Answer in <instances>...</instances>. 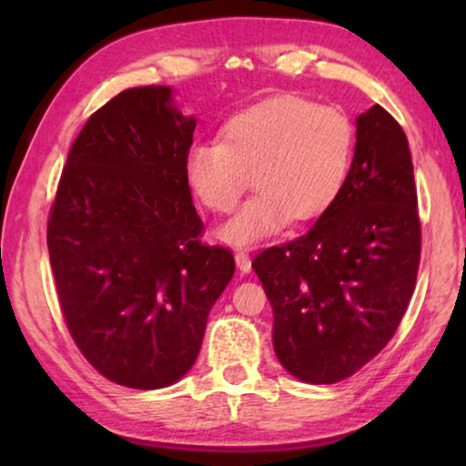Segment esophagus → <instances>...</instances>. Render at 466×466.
<instances>
[{
	"label": "esophagus",
	"instance_id": "34e87169",
	"mask_svg": "<svg viewBox=\"0 0 466 466\" xmlns=\"http://www.w3.org/2000/svg\"><path fill=\"white\" fill-rule=\"evenodd\" d=\"M234 261H236V267H238L242 273H248L250 271V257H248V252L236 250L234 252Z\"/></svg>",
	"mask_w": 466,
	"mask_h": 466
}]
</instances>
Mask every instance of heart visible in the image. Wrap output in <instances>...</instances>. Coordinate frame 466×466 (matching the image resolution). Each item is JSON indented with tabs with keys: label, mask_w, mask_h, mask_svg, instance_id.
Wrapping results in <instances>:
<instances>
[{
	"label": "heart",
	"mask_w": 466,
	"mask_h": 466,
	"mask_svg": "<svg viewBox=\"0 0 466 466\" xmlns=\"http://www.w3.org/2000/svg\"><path fill=\"white\" fill-rule=\"evenodd\" d=\"M353 125L335 106L298 96L257 102L224 123L219 141L187 152L185 177L209 211L230 214L252 177L257 188L218 236L248 247L291 222L320 216L350 175Z\"/></svg>",
	"instance_id": "b5f03b06"
}]
</instances>
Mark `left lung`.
Masks as SVG:
<instances>
[{
	"label": "left lung",
	"mask_w": 466,
	"mask_h": 466,
	"mask_svg": "<svg viewBox=\"0 0 466 466\" xmlns=\"http://www.w3.org/2000/svg\"><path fill=\"white\" fill-rule=\"evenodd\" d=\"M413 162L380 105L356 119V152L337 199L299 238L252 261L273 309V350L298 380L333 384L390 341L420 267Z\"/></svg>",
	"instance_id": "obj_1"
}]
</instances>
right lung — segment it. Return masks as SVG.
<instances>
[{
	"instance_id": "obj_1",
	"label": "right lung",
	"mask_w": 466,
	"mask_h": 466,
	"mask_svg": "<svg viewBox=\"0 0 466 466\" xmlns=\"http://www.w3.org/2000/svg\"><path fill=\"white\" fill-rule=\"evenodd\" d=\"M195 125L170 86L116 94L69 149L46 228L69 333L129 389H167L193 368L234 275L230 250L199 242L185 177Z\"/></svg>"
}]
</instances>
